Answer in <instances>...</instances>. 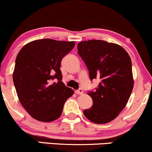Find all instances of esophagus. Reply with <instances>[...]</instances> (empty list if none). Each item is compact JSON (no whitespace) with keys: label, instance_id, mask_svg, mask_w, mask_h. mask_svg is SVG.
<instances>
[{"label":"esophagus","instance_id":"esophagus-1","mask_svg":"<svg viewBox=\"0 0 152 152\" xmlns=\"http://www.w3.org/2000/svg\"><path fill=\"white\" fill-rule=\"evenodd\" d=\"M75 93H76V94L82 95V94H83V89H82V88H79V89H78V90H76V91H75Z\"/></svg>","mask_w":152,"mask_h":152}]
</instances>
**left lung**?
Returning a JSON list of instances; mask_svg holds the SVG:
<instances>
[{
    "mask_svg": "<svg viewBox=\"0 0 152 152\" xmlns=\"http://www.w3.org/2000/svg\"><path fill=\"white\" fill-rule=\"evenodd\" d=\"M77 48L90 79L100 81L96 90L88 93L94 104L84 110V115L94 123H107L125 108L132 91L131 58L121 46L103 40L80 42Z\"/></svg>",
    "mask_w": 152,
    "mask_h": 152,
    "instance_id": "8db88e82",
    "label": "left lung"
}]
</instances>
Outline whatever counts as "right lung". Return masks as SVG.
I'll return each mask as SVG.
<instances>
[{"mask_svg": "<svg viewBox=\"0 0 152 152\" xmlns=\"http://www.w3.org/2000/svg\"><path fill=\"white\" fill-rule=\"evenodd\" d=\"M74 42L34 40L18 54L12 78L20 102L34 119L52 122L61 116L74 91L61 81V61Z\"/></svg>", "mask_w": 152, "mask_h": 152, "instance_id": "right-lung-1", "label": "right lung"}]
</instances>
